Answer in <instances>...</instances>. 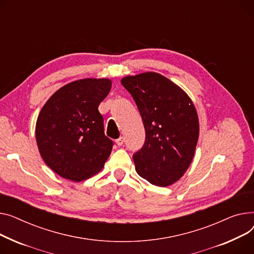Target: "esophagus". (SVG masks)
Returning a JSON list of instances; mask_svg holds the SVG:
<instances>
[{"label":"esophagus","instance_id":"1","mask_svg":"<svg viewBox=\"0 0 254 254\" xmlns=\"http://www.w3.org/2000/svg\"><path fill=\"white\" fill-rule=\"evenodd\" d=\"M116 143L119 145V146H121V145H123V143H124V138L123 137H120V138H118L117 140H116Z\"/></svg>","mask_w":254,"mask_h":254}]
</instances>
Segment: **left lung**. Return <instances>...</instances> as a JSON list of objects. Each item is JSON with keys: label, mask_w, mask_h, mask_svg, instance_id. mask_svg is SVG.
I'll return each instance as SVG.
<instances>
[{"label": "left lung", "mask_w": 254, "mask_h": 254, "mask_svg": "<svg viewBox=\"0 0 254 254\" xmlns=\"http://www.w3.org/2000/svg\"><path fill=\"white\" fill-rule=\"evenodd\" d=\"M122 85L135 101L145 130L133 155L136 172L158 187L177 182L189 168L199 138V119L188 94L158 72L127 76Z\"/></svg>", "instance_id": "1"}]
</instances>
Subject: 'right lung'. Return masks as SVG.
<instances>
[{
  "label": "right lung",
  "instance_id": "obj_1",
  "mask_svg": "<svg viewBox=\"0 0 254 254\" xmlns=\"http://www.w3.org/2000/svg\"><path fill=\"white\" fill-rule=\"evenodd\" d=\"M109 79H83L62 87L42 108L36 139L44 162L55 173L82 182L102 169L114 142L103 131L99 103L111 91Z\"/></svg>",
  "mask_w": 254,
  "mask_h": 254
}]
</instances>
